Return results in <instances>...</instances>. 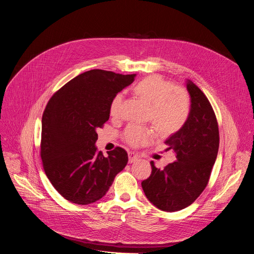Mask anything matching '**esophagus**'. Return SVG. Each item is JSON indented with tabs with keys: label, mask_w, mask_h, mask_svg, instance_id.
<instances>
[{
	"label": "esophagus",
	"mask_w": 254,
	"mask_h": 254,
	"mask_svg": "<svg viewBox=\"0 0 254 254\" xmlns=\"http://www.w3.org/2000/svg\"><path fill=\"white\" fill-rule=\"evenodd\" d=\"M135 161H137V156L133 152H128V162L131 164Z\"/></svg>",
	"instance_id": "34e87169"
}]
</instances>
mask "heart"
<instances>
[{"mask_svg":"<svg viewBox=\"0 0 254 254\" xmlns=\"http://www.w3.org/2000/svg\"><path fill=\"white\" fill-rule=\"evenodd\" d=\"M135 95L150 106L149 119L156 130L163 135L176 132L186 123L190 113V98L182 88L175 86L158 75H152L133 86ZM123 94L118 93L111 102V116L118 118L122 112ZM154 137L151 129L138 126H129L126 140L132 146L149 143Z\"/></svg>","mask_w":254,"mask_h":254,"instance_id":"heart-1","label":"heart"}]
</instances>
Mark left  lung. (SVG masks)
<instances>
[{
	"instance_id": "1",
	"label": "left lung",
	"mask_w": 254,
	"mask_h": 254,
	"mask_svg": "<svg viewBox=\"0 0 254 254\" xmlns=\"http://www.w3.org/2000/svg\"><path fill=\"white\" fill-rule=\"evenodd\" d=\"M190 94V113L184 126L166 140L168 150L176 154V161L165 169L156 168L141 182L149 201L167 212L190 206L203 192L218 154L219 130L213 108L191 80L185 81Z\"/></svg>"
}]
</instances>
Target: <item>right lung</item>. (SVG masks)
Returning <instances> with one entry per match:
<instances>
[{"instance_id": "1", "label": "right lung", "mask_w": 254, "mask_h": 254, "mask_svg": "<svg viewBox=\"0 0 254 254\" xmlns=\"http://www.w3.org/2000/svg\"><path fill=\"white\" fill-rule=\"evenodd\" d=\"M136 74L93 69L71 79L49 100L42 118L41 159L53 187L71 203L87 205L101 199L127 164L117 148L103 157L96 129L110 119L112 99Z\"/></svg>"}]
</instances>
